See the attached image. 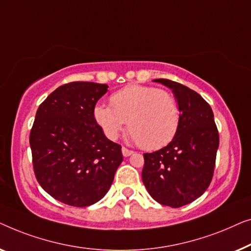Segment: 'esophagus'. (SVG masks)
I'll return each mask as SVG.
<instances>
[{
  "instance_id": "1",
  "label": "esophagus",
  "mask_w": 251,
  "mask_h": 251,
  "mask_svg": "<svg viewBox=\"0 0 251 251\" xmlns=\"http://www.w3.org/2000/svg\"><path fill=\"white\" fill-rule=\"evenodd\" d=\"M122 152H123V156H124V157H128V156H130V154L133 153V151L129 150V149H127V148H125V147H123L122 148Z\"/></svg>"
}]
</instances>
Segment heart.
Masks as SVG:
<instances>
[{
    "mask_svg": "<svg viewBox=\"0 0 251 251\" xmlns=\"http://www.w3.org/2000/svg\"><path fill=\"white\" fill-rule=\"evenodd\" d=\"M110 107L98 105L94 117L109 139H117L127 123L128 133L144 150H157L174 139L181 112L169 91L128 85L111 95Z\"/></svg>",
    "mask_w": 251,
    "mask_h": 251,
    "instance_id": "1",
    "label": "heart"
}]
</instances>
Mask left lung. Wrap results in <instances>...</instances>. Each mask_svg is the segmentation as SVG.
Here are the masks:
<instances>
[{
  "label": "left lung",
  "mask_w": 251,
  "mask_h": 251,
  "mask_svg": "<svg viewBox=\"0 0 251 251\" xmlns=\"http://www.w3.org/2000/svg\"><path fill=\"white\" fill-rule=\"evenodd\" d=\"M154 80L173 90L181 119L167 146L143 154L142 181L157 202L178 208L195 201L209 186L220 135L213 110L200 94L173 80Z\"/></svg>",
  "instance_id": "8db88e82"
}]
</instances>
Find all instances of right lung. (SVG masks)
<instances>
[{
    "label": "right lung",
    "instance_id": "add662e5",
    "mask_svg": "<svg viewBox=\"0 0 251 251\" xmlns=\"http://www.w3.org/2000/svg\"><path fill=\"white\" fill-rule=\"evenodd\" d=\"M107 84L72 82L37 109L29 143L37 182L69 206L87 207L110 189L123 161L122 147L108 140L94 117Z\"/></svg>",
    "mask_w": 251,
    "mask_h": 251
}]
</instances>
